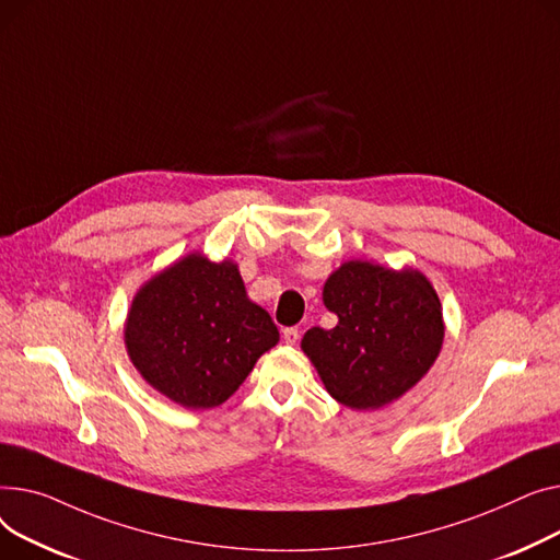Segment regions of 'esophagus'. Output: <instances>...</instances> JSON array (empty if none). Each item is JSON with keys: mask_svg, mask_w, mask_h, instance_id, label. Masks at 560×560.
Masks as SVG:
<instances>
[{"mask_svg": "<svg viewBox=\"0 0 560 560\" xmlns=\"http://www.w3.org/2000/svg\"><path fill=\"white\" fill-rule=\"evenodd\" d=\"M282 339H284V343H289V346L299 343V339H301L299 327H284V330H282Z\"/></svg>", "mask_w": 560, "mask_h": 560, "instance_id": "1", "label": "esophagus"}]
</instances>
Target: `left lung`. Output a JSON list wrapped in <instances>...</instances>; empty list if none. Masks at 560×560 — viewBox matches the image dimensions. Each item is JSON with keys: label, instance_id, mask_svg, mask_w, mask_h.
I'll list each match as a JSON object with an SVG mask.
<instances>
[{"label": "left lung", "instance_id": "1", "mask_svg": "<svg viewBox=\"0 0 560 560\" xmlns=\"http://www.w3.org/2000/svg\"><path fill=\"white\" fill-rule=\"evenodd\" d=\"M332 330L312 327L301 348L325 390L348 409L375 411L411 390L441 354L445 320L422 271L350 259L323 284Z\"/></svg>", "mask_w": 560, "mask_h": 560}]
</instances>
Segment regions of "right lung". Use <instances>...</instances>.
Instances as JSON below:
<instances>
[{"label": "right lung", "mask_w": 560, "mask_h": 560, "mask_svg": "<svg viewBox=\"0 0 560 560\" xmlns=\"http://www.w3.org/2000/svg\"><path fill=\"white\" fill-rule=\"evenodd\" d=\"M280 341L246 293L237 261L194 250L151 276L124 320V346L142 380L185 409L223 405Z\"/></svg>", "instance_id": "add662e5"}]
</instances>
